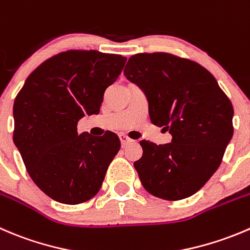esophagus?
<instances>
[{"mask_svg":"<svg viewBox=\"0 0 250 250\" xmlns=\"http://www.w3.org/2000/svg\"><path fill=\"white\" fill-rule=\"evenodd\" d=\"M120 139H121V144H122V146H125V145L128 144V143H132L133 140L130 139V138H128L127 135L125 134H120Z\"/></svg>","mask_w":250,"mask_h":250,"instance_id":"34e87169","label":"esophagus"}]
</instances>
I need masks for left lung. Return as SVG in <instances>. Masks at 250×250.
<instances>
[{
    "instance_id": "left-lung-1",
    "label": "left lung",
    "mask_w": 250,
    "mask_h": 250,
    "mask_svg": "<svg viewBox=\"0 0 250 250\" xmlns=\"http://www.w3.org/2000/svg\"><path fill=\"white\" fill-rule=\"evenodd\" d=\"M127 79L140 88L155 125L172 142L142 140L134 162L143 187L157 198L181 200L195 194L216 172L233 135V106L208 69L166 52L128 60Z\"/></svg>"
}]
</instances>
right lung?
<instances>
[{"label":"right lung","instance_id":"obj_1","mask_svg":"<svg viewBox=\"0 0 250 250\" xmlns=\"http://www.w3.org/2000/svg\"><path fill=\"white\" fill-rule=\"evenodd\" d=\"M125 61L95 50L61 52L42 62L17 95L13 142L29 176L51 199L76 205L100 190L121 142L112 132L78 134L77 125L98 115Z\"/></svg>","mask_w":250,"mask_h":250}]
</instances>
